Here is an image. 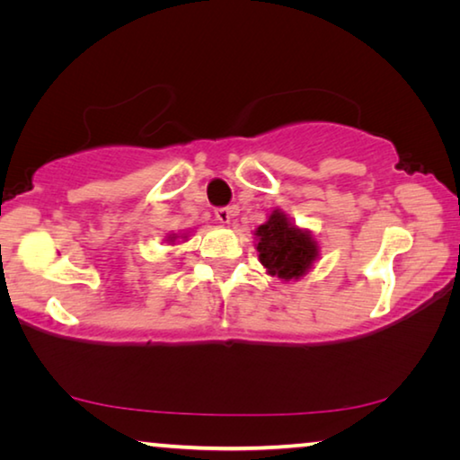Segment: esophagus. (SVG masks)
I'll list each match as a JSON object with an SVG mask.
<instances>
[{
    "mask_svg": "<svg viewBox=\"0 0 460 460\" xmlns=\"http://www.w3.org/2000/svg\"><path fill=\"white\" fill-rule=\"evenodd\" d=\"M233 215H235V207H221V208H217V211H215L217 221H219L221 225H229Z\"/></svg>",
    "mask_w": 460,
    "mask_h": 460,
    "instance_id": "esophagus-1",
    "label": "esophagus"
}]
</instances>
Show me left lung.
Instances as JSON below:
<instances>
[{"label": "left lung", "mask_w": 460, "mask_h": 460, "mask_svg": "<svg viewBox=\"0 0 460 460\" xmlns=\"http://www.w3.org/2000/svg\"><path fill=\"white\" fill-rule=\"evenodd\" d=\"M253 235L260 263L282 282L305 278L321 258V245L313 231L298 227L282 208H274Z\"/></svg>", "instance_id": "left-lung-1"}]
</instances>
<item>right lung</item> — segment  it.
<instances>
[{"mask_svg": "<svg viewBox=\"0 0 460 460\" xmlns=\"http://www.w3.org/2000/svg\"><path fill=\"white\" fill-rule=\"evenodd\" d=\"M190 233L192 231H181V233H168V235H166V243L168 245H176V241L178 239H182V243H184V241H189V237H190Z\"/></svg>", "mask_w": 460, "mask_h": 460, "instance_id": "add662e5", "label": "right lung"}]
</instances>
